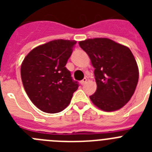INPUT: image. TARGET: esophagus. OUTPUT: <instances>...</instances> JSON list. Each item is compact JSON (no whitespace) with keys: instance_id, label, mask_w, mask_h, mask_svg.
<instances>
[{"instance_id":"obj_1","label":"esophagus","mask_w":152,"mask_h":152,"mask_svg":"<svg viewBox=\"0 0 152 152\" xmlns=\"http://www.w3.org/2000/svg\"><path fill=\"white\" fill-rule=\"evenodd\" d=\"M87 80H88V79L86 78V77H84L82 80H80V84H81V85H84V84L87 82Z\"/></svg>"}]
</instances>
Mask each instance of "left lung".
Here are the masks:
<instances>
[{
	"label": "left lung",
	"instance_id": "left-lung-1",
	"mask_svg": "<svg viewBox=\"0 0 152 152\" xmlns=\"http://www.w3.org/2000/svg\"><path fill=\"white\" fill-rule=\"evenodd\" d=\"M79 45L91 58L96 91L90 99L107 112L119 110L133 95L139 80V68L128 47L107 38L88 39Z\"/></svg>",
	"mask_w": 152,
	"mask_h": 152
}]
</instances>
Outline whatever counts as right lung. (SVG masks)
<instances>
[{
  "mask_svg": "<svg viewBox=\"0 0 152 152\" xmlns=\"http://www.w3.org/2000/svg\"><path fill=\"white\" fill-rule=\"evenodd\" d=\"M75 40L57 39L36 47L21 64L24 89L40 110L56 113L66 108L78 83L65 65L73 52Z\"/></svg>",
  "mask_w": 152,
  "mask_h": 152,
  "instance_id": "add662e5",
  "label": "right lung"
}]
</instances>
